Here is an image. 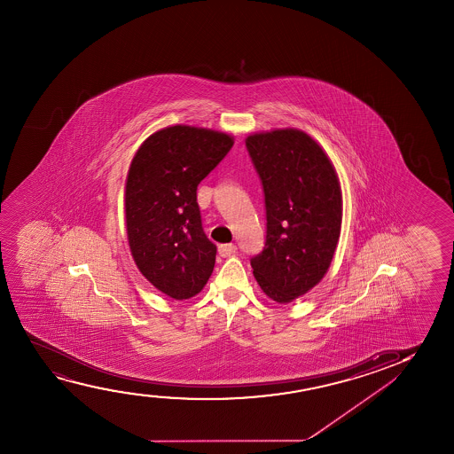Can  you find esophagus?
<instances>
[{"mask_svg":"<svg viewBox=\"0 0 454 454\" xmlns=\"http://www.w3.org/2000/svg\"><path fill=\"white\" fill-rule=\"evenodd\" d=\"M236 251L237 247L236 245H232V243H224V245L218 247V254L222 255V257L236 254Z\"/></svg>","mask_w":454,"mask_h":454,"instance_id":"esophagus-1","label":"esophagus"}]
</instances>
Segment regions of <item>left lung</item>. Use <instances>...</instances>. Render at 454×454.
I'll list each match as a JSON object with an SVG mask.
<instances>
[{"mask_svg":"<svg viewBox=\"0 0 454 454\" xmlns=\"http://www.w3.org/2000/svg\"><path fill=\"white\" fill-rule=\"evenodd\" d=\"M245 143L267 209V242L251 259L253 274L268 298L288 304L317 286L333 261L341 186L329 156L305 131H261Z\"/></svg>","mask_w":454,"mask_h":454,"instance_id":"1","label":"left lung"}]
</instances>
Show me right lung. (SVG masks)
<instances>
[{
  "label": "right lung",
  "mask_w": 454,
  "mask_h": 454,
  "mask_svg": "<svg viewBox=\"0 0 454 454\" xmlns=\"http://www.w3.org/2000/svg\"><path fill=\"white\" fill-rule=\"evenodd\" d=\"M234 137L172 125L150 135L125 181V226L133 261L168 298L199 294L211 278L217 247L201 226L197 187L223 160Z\"/></svg>",
  "instance_id": "add662e5"
}]
</instances>
